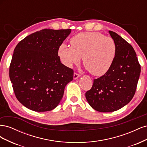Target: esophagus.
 I'll return each mask as SVG.
<instances>
[{
  "instance_id": "34e87169",
  "label": "esophagus",
  "mask_w": 147,
  "mask_h": 147,
  "mask_svg": "<svg viewBox=\"0 0 147 147\" xmlns=\"http://www.w3.org/2000/svg\"><path fill=\"white\" fill-rule=\"evenodd\" d=\"M80 77V75L79 74H78L77 73H74V80H76V79Z\"/></svg>"
}]
</instances>
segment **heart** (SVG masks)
<instances>
[{
  "mask_svg": "<svg viewBox=\"0 0 147 147\" xmlns=\"http://www.w3.org/2000/svg\"><path fill=\"white\" fill-rule=\"evenodd\" d=\"M70 47L62 44L57 54L64 65L72 67L80 64L82 57L86 70L96 77L109 72L117 55L114 40L100 32H82L70 40Z\"/></svg>",
  "mask_w": 147,
  "mask_h": 147,
  "instance_id": "b5f03b06",
  "label": "heart"
}]
</instances>
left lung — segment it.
Listing matches in <instances>:
<instances>
[{"label":"left lung","instance_id":"left-lung-1","mask_svg":"<svg viewBox=\"0 0 147 147\" xmlns=\"http://www.w3.org/2000/svg\"><path fill=\"white\" fill-rule=\"evenodd\" d=\"M109 32L117 44V51L109 72L94 80L85 94L92 109L112 112L127 105L134 97L140 74V65L133 47L113 31Z\"/></svg>","mask_w":147,"mask_h":147}]
</instances>
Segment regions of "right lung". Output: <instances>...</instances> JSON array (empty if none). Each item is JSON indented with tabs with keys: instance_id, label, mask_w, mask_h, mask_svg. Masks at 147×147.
Wrapping results in <instances>:
<instances>
[{
	"instance_id": "obj_1",
	"label": "right lung",
	"mask_w": 147,
	"mask_h": 147,
	"mask_svg": "<svg viewBox=\"0 0 147 147\" xmlns=\"http://www.w3.org/2000/svg\"><path fill=\"white\" fill-rule=\"evenodd\" d=\"M71 29H45L28 35L16 45L9 75L16 97L38 112L55 109L63 98L74 70L61 63L59 46Z\"/></svg>"
}]
</instances>
